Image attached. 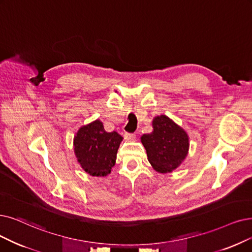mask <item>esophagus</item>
<instances>
[{
  "mask_svg": "<svg viewBox=\"0 0 252 252\" xmlns=\"http://www.w3.org/2000/svg\"><path fill=\"white\" fill-rule=\"evenodd\" d=\"M124 138L126 142H133V140H135V134L133 133H125L124 134Z\"/></svg>",
  "mask_w": 252,
  "mask_h": 252,
  "instance_id": "1",
  "label": "esophagus"
}]
</instances>
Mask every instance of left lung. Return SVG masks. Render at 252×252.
Masks as SVG:
<instances>
[{"instance_id":"1","label":"left lung","mask_w":252,"mask_h":252,"mask_svg":"<svg viewBox=\"0 0 252 252\" xmlns=\"http://www.w3.org/2000/svg\"><path fill=\"white\" fill-rule=\"evenodd\" d=\"M152 126V132L140 137L149 162L159 174L172 173L188 155L189 136L182 127L165 115L154 117Z\"/></svg>"}]
</instances>
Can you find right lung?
I'll return each instance as SVG.
<instances>
[{"label": "right lung", "mask_w": 252, "mask_h": 252, "mask_svg": "<svg viewBox=\"0 0 252 252\" xmlns=\"http://www.w3.org/2000/svg\"><path fill=\"white\" fill-rule=\"evenodd\" d=\"M123 137L118 132H106L103 123L95 120L80 127L73 138L74 154L87 174L105 177L116 163L118 149Z\"/></svg>", "instance_id": "obj_1"}]
</instances>
